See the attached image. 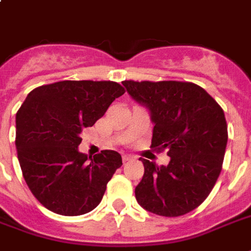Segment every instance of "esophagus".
<instances>
[{
	"label": "esophagus",
	"instance_id": "1",
	"mask_svg": "<svg viewBox=\"0 0 251 251\" xmlns=\"http://www.w3.org/2000/svg\"><path fill=\"white\" fill-rule=\"evenodd\" d=\"M133 159H135V157L131 156V155H124V156H122V160H124V163H126V161L133 160Z\"/></svg>",
	"mask_w": 251,
	"mask_h": 251
}]
</instances>
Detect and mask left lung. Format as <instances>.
Listing matches in <instances>:
<instances>
[{
  "mask_svg": "<svg viewBox=\"0 0 251 251\" xmlns=\"http://www.w3.org/2000/svg\"><path fill=\"white\" fill-rule=\"evenodd\" d=\"M122 84L150 110L151 149L167 150L168 165L141 160L145 175L135 187L137 202L152 214L176 218L195 210L215 186L222 172L226 142L224 110L202 87L161 80Z\"/></svg>",
  "mask_w": 251,
  "mask_h": 251,
  "instance_id": "left-lung-1",
  "label": "left lung"
}]
</instances>
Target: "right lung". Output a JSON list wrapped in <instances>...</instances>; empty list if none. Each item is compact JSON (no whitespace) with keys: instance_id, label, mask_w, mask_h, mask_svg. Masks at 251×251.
Here are the masks:
<instances>
[{"instance_id":"right-lung-1","label":"right lung","mask_w":251,"mask_h":251,"mask_svg":"<svg viewBox=\"0 0 251 251\" xmlns=\"http://www.w3.org/2000/svg\"><path fill=\"white\" fill-rule=\"evenodd\" d=\"M124 94L110 80H62L27 95L15 117V146L25 183L45 208L78 216L101 202L122 157L112 150L79 152L80 133Z\"/></svg>"}]
</instances>
